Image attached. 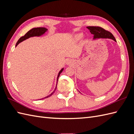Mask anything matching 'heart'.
<instances>
[{
	"label": "heart",
	"mask_w": 134,
	"mask_h": 134,
	"mask_svg": "<svg viewBox=\"0 0 134 134\" xmlns=\"http://www.w3.org/2000/svg\"><path fill=\"white\" fill-rule=\"evenodd\" d=\"M81 37H82V35H80V34H77V35H76L75 36V38L76 40H79V39H80Z\"/></svg>",
	"instance_id": "1"
}]
</instances>
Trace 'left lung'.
<instances>
[{"label":"left lung","instance_id":"8db88e82","mask_svg":"<svg viewBox=\"0 0 134 134\" xmlns=\"http://www.w3.org/2000/svg\"><path fill=\"white\" fill-rule=\"evenodd\" d=\"M87 28L90 30L91 33L94 35V38H108L116 41L115 37L110 32L104 30L102 27L98 26H88Z\"/></svg>","mask_w":134,"mask_h":134}]
</instances>
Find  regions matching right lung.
Wrapping results in <instances>:
<instances>
[{
	"mask_svg": "<svg viewBox=\"0 0 134 134\" xmlns=\"http://www.w3.org/2000/svg\"><path fill=\"white\" fill-rule=\"evenodd\" d=\"M47 30L46 29V28H44V27H37V28H32V29H31V30H30L29 31H28L27 33L24 35L23 36H22V37L20 38L18 41H17V43H16V45L15 46H17L18 44H19V43H20L21 42L24 41V40H25L26 39H27L28 38H30L31 37H33V36H39L40 35H41L42 34H43L44 32H45ZM63 69H62V70H61L59 72V73L58 74V78H57V84H58V79H59V77L60 75V74L62 73V72L63 71ZM56 89V87L55 88V91L52 92V93H51V94L50 95H48V96L46 97V98H48V97H50L53 93L55 92V90Z\"/></svg>",
	"mask_w": 134,
	"mask_h": 134,
	"instance_id": "obj_1",
	"label": "right lung"
}]
</instances>
